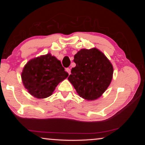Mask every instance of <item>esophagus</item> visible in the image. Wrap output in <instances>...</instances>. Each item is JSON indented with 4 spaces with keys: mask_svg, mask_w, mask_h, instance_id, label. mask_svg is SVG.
I'll use <instances>...</instances> for the list:
<instances>
[{
    "mask_svg": "<svg viewBox=\"0 0 145 145\" xmlns=\"http://www.w3.org/2000/svg\"><path fill=\"white\" fill-rule=\"evenodd\" d=\"M66 71H67V72H68V74H69V75L71 73V70H70V69L69 68H67V69H66Z\"/></svg>",
    "mask_w": 145,
    "mask_h": 145,
    "instance_id": "esophagus-1",
    "label": "esophagus"
}]
</instances>
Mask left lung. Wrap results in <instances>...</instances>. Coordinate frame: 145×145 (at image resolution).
I'll return each instance as SVG.
<instances>
[{"instance_id":"8db88e82","label":"left lung","mask_w":145,"mask_h":145,"mask_svg":"<svg viewBox=\"0 0 145 145\" xmlns=\"http://www.w3.org/2000/svg\"><path fill=\"white\" fill-rule=\"evenodd\" d=\"M75 67L68 79L80 97L94 100L102 95L111 84L113 67L110 61L96 48L81 49L74 56Z\"/></svg>"}]
</instances>
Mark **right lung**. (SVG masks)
<instances>
[{"label": "right lung", "mask_w": 145, "mask_h": 145, "mask_svg": "<svg viewBox=\"0 0 145 145\" xmlns=\"http://www.w3.org/2000/svg\"><path fill=\"white\" fill-rule=\"evenodd\" d=\"M68 76L61 61L48 53L29 61L21 77L28 92L34 97L41 99L52 95L59 83Z\"/></svg>", "instance_id": "1"}]
</instances>
